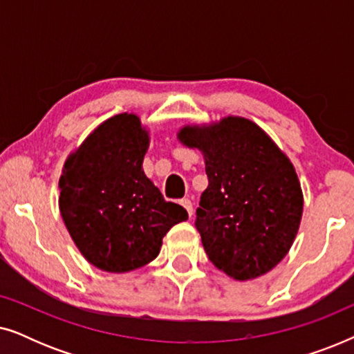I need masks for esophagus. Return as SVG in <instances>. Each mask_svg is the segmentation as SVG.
<instances>
[{
  "instance_id": "34e87169",
  "label": "esophagus",
  "mask_w": 354,
  "mask_h": 354,
  "mask_svg": "<svg viewBox=\"0 0 354 354\" xmlns=\"http://www.w3.org/2000/svg\"><path fill=\"white\" fill-rule=\"evenodd\" d=\"M180 205L183 206V207H185V209H187V212H188V216H193V203L190 201V200H188V198H183V200L180 201Z\"/></svg>"
}]
</instances>
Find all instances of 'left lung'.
<instances>
[{"instance_id":"obj_1","label":"left lung","mask_w":354,"mask_h":354,"mask_svg":"<svg viewBox=\"0 0 354 354\" xmlns=\"http://www.w3.org/2000/svg\"><path fill=\"white\" fill-rule=\"evenodd\" d=\"M177 138L205 156L209 183L195 225L207 258L235 280L269 272L287 256L301 222L293 164L259 125L236 115L185 125Z\"/></svg>"}]
</instances>
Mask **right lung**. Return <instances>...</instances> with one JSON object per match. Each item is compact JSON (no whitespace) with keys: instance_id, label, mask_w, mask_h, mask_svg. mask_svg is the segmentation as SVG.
I'll return each instance as SVG.
<instances>
[{"instance_id":"obj_1","label":"right lung","mask_w":354,"mask_h":354,"mask_svg":"<svg viewBox=\"0 0 354 354\" xmlns=\"http://www.w3.org/2000/svg\"><path fill=\"white\" fill-rule=\"evenodd\" d=\"M148 147L138 115L118 114L100 124L62 169V221L84 258L106 272L151 263L171 227L188 219L145 176Z\"/></svg>"}]
</instances>
